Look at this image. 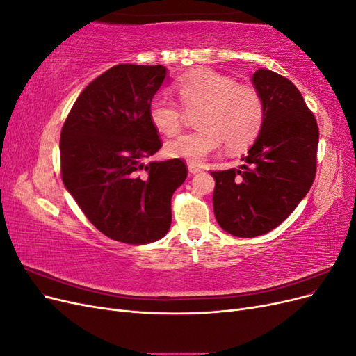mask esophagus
Listing matches in <instances>:
<instances>
[{
  "label": "esophagus",
  "instance_id": "esophagus-1",
  "mask_svg": "<svg viewBox=\"0 0 356 356\" xmlns=\"http://www.w3.org/2000/svg\"><path fill=\"white\" fill-rule=\"evenodd\" d=\"M202 169H203V166L199 165V163H195V161H190V163H188L190 174H197V172H200Z\"/></svg>",
  "mask_w": 356,
  "mask_h": 356
}]
</instances>
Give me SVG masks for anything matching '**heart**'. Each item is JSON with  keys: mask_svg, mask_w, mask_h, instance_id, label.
Instances as JSON below:
<instances>
[{"mask_svg": "<svg viewBox=\"0 0 356 356\" xmlns=\"http://www.w3.org/2000/svg\"><path fill=\"white\" fill-rule=\"evenodd\" d=\"M179 104L196 111L197 131L166 144V153L186 160H202L225 143L230 152H241L260 134L264 123V102L260 92L250 84L236 81L221 72L200 68L187 72L175 83ZM148 117L157 132L174 136L181 131V106L165 95L149 101Z\"/></svg>", "mask_w": 356, "mask_h": 356, "instance_id": "obj_1", "label": "heart"}]
</instances>
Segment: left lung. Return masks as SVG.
I'll return each mask as SVG.
<instances>
[{
  "instance_id": "8db88e82",
  "label": "left lung",
  "mask_w": 356,
  "mask_h": 356,
  "mask_svg": "<svg viewBox=\"0 0 356 356\" xmlns=\"http://www.w3.org/2000/svg\"><path fill=\"white\" fill-rule=\"evenodd\" d=\"M254 88L264 102V123L241 169L213 170V213L220 227L255 238L285 221L316 175L319 129L296 86L284 75L258 70Z\"/></svg>"
}]
</instances>
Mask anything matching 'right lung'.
Returning a JSON list of instances; mask_svg holds the SVG:
<instances>
[{
  "label": "right lung",
  "mask_w": 356,
  "mask_h": 356,
  "mask_svg": "<svg viewBox=\"0 0 356 356\" xmlns=\"http://www.w3.org/2000/svg\"><path fill=\"white\" fill-rule=\"evenodd\" d=\"M163 65L122 63L86 88L60 132V172L88 220L110 239L152 243L169 232L170 199L186 161H153L161 148L148 117Z\"/></svg>",
  "instance_id": "add662e5"
}]
</instances>
